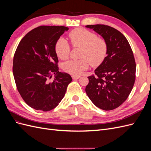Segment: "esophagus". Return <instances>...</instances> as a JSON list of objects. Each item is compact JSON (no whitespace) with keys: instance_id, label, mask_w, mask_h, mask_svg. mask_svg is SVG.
Returning a JSON list of instances; mask_svg holds the SVG:
<instances>
[{"instance_id":"34e87169","label":"esophagus","mask_w":151,"mask_h":151,"mask_svg":"<svg viewBox=\"0 0 151 151\" xmlns=\"http://www.w3.org/2000/svg\"><path fill=\"white\" fill-rule=\"evenodd\" d=\"M72 77L73 79H78L80 78L81 76H76V75H72Z\"/></svg>"}]
</instances>
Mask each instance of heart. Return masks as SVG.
Segmentation results:
<instances>
[{
    "mask_svg": "<svg viewBox=\"0 0 151 151\" xmlns=\"http://www.w3.org/2000/svg\"><path fill=\"white\" fill-rule=\"evenodd\" d=\"M68 38L73 47L82 48V59L65 62L63 68L67 73L76 76L81 75L89 68V63L92 66H98L106 56V42L103 38L97 37V35L93 32L83 28L75 29L68 34ZM55 50L61 60H66L69 57L70 49L65 38H60L57 40Z\"/></svg>",
    "mask_w": 151,
    "mask_h": 151,
    "instance_id": "b5f03b06",
    "label": "heart"
}]
</instances>
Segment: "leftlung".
<instances>
[{"label":"left lung","mask_w":151,"mask_h":151,"mask_svg":"<svg viewBox=\"0 0 151 151\" xmlns=\"http://www.w3.org/2000/svg\"><path fill=\"white\" fill-rule=\"evenodd\" d=\"M101 35L108 45L107 56L88 77L86 93L95 106L103 110L115 109L125 101L135 81L136 64L127 38L117 29L104 24L87 25Z\"/></svg>","instance_id":"left-lung-1"}]
</instances>
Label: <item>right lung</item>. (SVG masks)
Masks as SVG:
<instances>
[{"mask_svg": "<svg viewBox=\"0 0 151 151\" xmlns=\"http://www.w3.org/2000/svg\"><path fill=\"white\" fill-rule=\"evenodd\" d=\"M68 28L41 26L21 40L14 55L12 71L18 92L24 102L36 110L48 111L64 97L71 76L58 71L55 50L60 36ZM55 74L53 81H50Z\"/></svg>", "mask_w": 151, "mask_h": 151, "instance_id": "right-lung-1", "label": "right lung"}]
</instances>
